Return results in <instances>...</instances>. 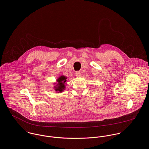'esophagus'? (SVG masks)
I'll list each match as a JSON object with an SVG mask.
<instances>
[{"label":"esophagus","instance_id":"esophagus-1","mask_svg":"<svg viewBox=\"0 0 149 149\" xmlns=\"http://www.w3.org/2000/svg\"><path fill=\"white\" fill-rule=\"evenodd\" d=\"M80 74H81V73H80V71H76V72H75V75H76L77 77H80Z\"/></svg>","mask_w":149,"mask_h":149}]
</instances>
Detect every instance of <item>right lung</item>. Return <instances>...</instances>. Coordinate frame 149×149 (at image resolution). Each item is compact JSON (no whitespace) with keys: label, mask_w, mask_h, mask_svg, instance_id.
I'll use <instances>...</instances> for the list:
<instances>
[{"label":"right lung","mask_w":149,"mask_h":149,"mask_svg":"<svg viewBox=\"0 0 149 149\" xmlns=\"http://www.w3.org/2000/svg\"><path fill=\"white\" fill-rule=\"evenodd\" d=\"M66 77L64 75H61L58 79H57V83H55V84H56V85L54 86L55 91L57 92V93L62 92L63 91L65 88V84L66 82Z\"/></svg>","instance_id":"right-lung-1"}]
</instances>
